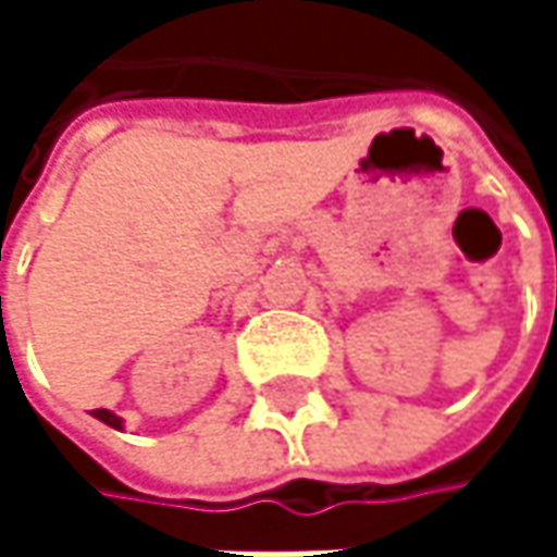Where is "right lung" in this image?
<instances>
[{
  "instance_id": "add662e5",
  "label": "right lung",
  "mask_w": 557,
  "mask_h": 557,
  "mask_svg": "<svg viewBox=\"0 0 557 557\" xmlns=\"http://www.w3.org/2000/svg\"><path fill=\"white\" fill-rule=\"evenodd\" d=\"M92 416H96L99 422L112 425V429H122V425H125V422H122V416H115V412H109V409H96Z\"/></svg>"
}]
</instances>
